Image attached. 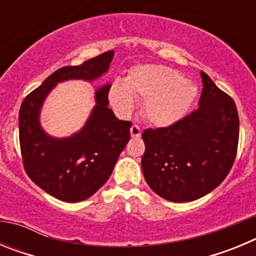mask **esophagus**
<instances>
[{
	"label": "esophagus",
	"mask_w": 256,
	"mask_h": 256,
	"mask_svg": "<svg viewBox=\"0 0 256 256\" xmlns=\"http://www.w3.org/2000/svg\"><path fill=\"white\" fill-rule=\"evenodd\" d=\"M141 128H140L138 126L133 124V126H130V136H132L133 138H138V137H141Z\"/></svg>",
	"instance_id": "esophagus-1"
}]
</instances>
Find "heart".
<instances>
[{"label":"heart","mask_w":256,"mask_h":256,"mask_svg":"<svg viewBox=\"0 0 256 256\" xmlns=\"http://www.w3.org/2000/svg\"><path fill=\"white\" fill-rule=\"evenodd\" d=\"M198 96V86L183 78L178 70L165 65H138L130 72L126 83L114 82L108 101L118 114L130 116L136 100L144 101L146 120L155 126H170L186 116Z\"/></svg>","instance_id":"b5f03b06"}]
</instances>
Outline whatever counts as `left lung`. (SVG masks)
I'll use <instances>...</instances> for the list:
<instances>
[{
  "label": "left lung",
  "mask_w": 256,
  "mask_h": 256,
  "mask_svg": "<svg viewBox=\"0 0 256 256\" xmlns=\"http://www.w3.org/2000/svg\"><path fill=\"white\" fill-rule=\"evenodd\" d=\"M198 108L168 128L142 133L144 177L155 194L173 202L198 200L230 173L238 144L234 101L201 72Z\"/></svg>",
  "instance_id": "8db88e82"
}]
</instances>
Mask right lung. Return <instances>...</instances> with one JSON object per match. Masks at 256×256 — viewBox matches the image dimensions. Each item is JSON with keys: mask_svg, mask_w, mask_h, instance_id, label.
Returning <instances> with one entry per match:
<instances>
[{"mask_svg": "<svg viewBox=\"0 0 256 256\" xmlns=\"http://www.w3.org/2000/svg\"><path fill=\"white\" fill-rule=\"evenodd\" d=\"M112 56L114 51H108L76 66L56 70L20 106L19 138L26 174L61 201H83L105 184L130 141L132 123L119 120L108 108L110 83L97 88L96 105L87 122L69 137L50 136L40 126V110L58 83L73 79L94 82L108 72Z\"/></svg>", "mask_w": 256, "mask_h": 256, "instance_id": "add662e5", "label": "right lung"}]
</instances>
